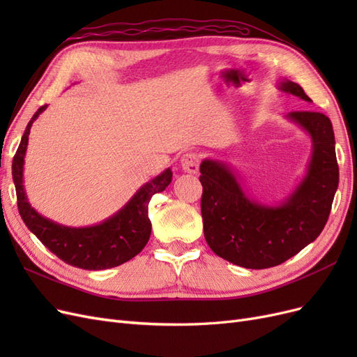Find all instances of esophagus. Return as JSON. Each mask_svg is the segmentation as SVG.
<instances>
[{
	"instance_id": "obj_1",
	"label": "esophagus",
	"mask_w": 357,
	"mask_h": 357,
	"mask_svg": "<svg viewBox=\"0 0 357 357\" xmlns=\"http://www.w3.org/2000/svg\"><path fill=\"white\" fill-rule=\"evenodd\" d=\"M199 162H201V158L198 153L189 152V153H185L181 156L180 164H181V168L186 172H190V174H197L199 169Z\"/></svg>"
}]
</instances>
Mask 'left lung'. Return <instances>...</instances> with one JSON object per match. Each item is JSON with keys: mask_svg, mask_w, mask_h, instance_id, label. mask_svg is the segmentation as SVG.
<instances>
[{"mask_svg": "<svg viewBox=\"0 0 357 357\" xmlns=\"http://www.w3.org/2000/svg\"><path fill=\"white\" fill-rule=\"evenodd\" d=\"M278 89L311 101L295 82L282 80ZM286 119L310 135L312 152L304 178L284 201L266 205L250 199L222 160L204 159L199 167L205 240L215 255L243 268L280 265L314 241L325 228L338 189L329 117L317 112H290Z\"/></svg>", "mask_w": 357, "mask_h": 357, "instance_id": "obj_1", "label": "left lung"}]
</instances>
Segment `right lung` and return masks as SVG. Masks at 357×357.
<instances>
[{
	"instance_id": "1",
	"label": "right lung",
	"mask_w": 357,
	"mask_h": 357,
	"mask_svg": "<svg viewBox=\"0 0 357 357\" xmlns=\"http://www.w3.org/2000/svg\"><path fill=\"white\" fill-rule=\"evenodd\" d=\"M46 109L47 105H43L32 116L13 158L12 174L20 218L52 253L68 265L98 271L128 262L143 250L150 238L152 223L149 219V201L155 193L167 189L172 180L171 168L147 181L121 210L98 225L71 228L53 222L31 207L24 188V164L29 131L36 119Z\"/></svg>"
}]
</instances>
